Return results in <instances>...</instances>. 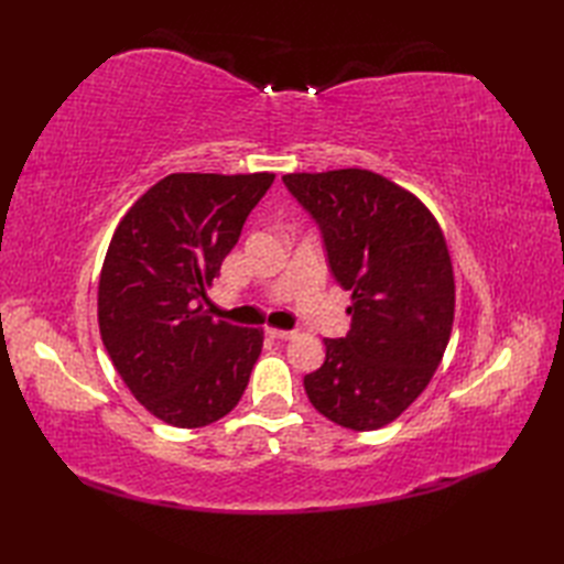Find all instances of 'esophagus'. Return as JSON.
I'll return each mask as SVG.
<instances>
[{
    "mask_svg": "<svg viewBox=\"0 0 564 564\" xmlns=\"http://www.w3.org/2000/svg\"><path fill=\"white\" fill-rule=\"evenodd\" d=\"M265 334H268L270 338H292V336H294V332H289V329H275V327H268Z\"/></svg>",
    "mask_w": 564,
    "mask_h": 564,
    "instance_id": "obj_1",
    "label": "esophagus"
}]
</instances>
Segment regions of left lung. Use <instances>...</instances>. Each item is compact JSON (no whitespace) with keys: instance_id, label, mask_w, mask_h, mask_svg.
Returning a JSON list of instances; mask_svg holds the SVG:
<instances>
[{"instance_id":"8db88e82","label":"left lung","mask_w":564,"mask_h":564,"mask_svg":"<svg viewBox=\"0 0 564 564\" xmlns=\"http://www.w3.org/2000/svg\"><path fill=\"white\" fill-rule=\"evenodd\" d=\"M313 214L338 284L350 292V332L324 338V365L305 373L308 400L350 431L395 421L431 383L454 324V268L433 212L369 169L284 174Z\"/></svg>"}]
</instances>
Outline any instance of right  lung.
Instances as JSON below:
<instances>
[{
	"mask_svg": "<svg viewBox=\"0 0 564 564\" xmlns=\"http://www.w3.org/2000/svg\"><path fill=\"white\" fill-rule=\"evenodd\" d=\"M275 174H169L119 220L98 280V329L152 416L202 429L230 414L263 329L214 319L207 296Z\"/></svg>",
	"mask_w": 564,
	"mask_h": 564,
	"instance_id": "1",
	"label": "right lung"
}]
</instances>
